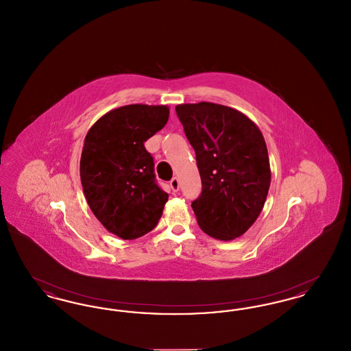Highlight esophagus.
<instances>
[{
	"mask_svg": "<svg viewBox=\"0 0 351 351\" xmlns=\"http://www.w3.org/2000/svg\"><path fill=\"white\" fill-rule=\"evenodd\" d=\"M169 186L173 192H178L179 188H180V183H179V179L178 178H173L171 182H169Z\"/></svg>",
	"mask_w": 351,
	"mask_h": 351,
	"instance_id": "34e87169",
	"label": "esophagus"
}]
</instances>
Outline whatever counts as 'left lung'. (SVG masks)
Segmentation results:
<instances>
[{"label": "left lung", "mask_w": 351, "mask_h": 351, "mask_svg": "<svg viewBox=\"0 0 351 351\" xmlns=\"http://www.w3.org/2000/svg\"><path fill=\"white\" fill-rule=\"evenodd\" d=\"M200 172L192 209L202 232L230 241L261 215L271 183L267 146L258 126L233 108L183 104L175 108Z\"/></svg>", "instance_id": "obj_1"}]
</instances>
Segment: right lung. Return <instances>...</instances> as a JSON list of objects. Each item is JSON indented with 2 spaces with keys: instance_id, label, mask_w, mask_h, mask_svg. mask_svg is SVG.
Masks as SVG:
<instances>
[{
  "instance_id": "1",
  "label": "right lung",
  "mask_w": 351,
  "mask_h": 351,
  "mask_svg": "<svg viewBox=\"0 0 351 351\" xmlns=\"http://www.w3.org/2000/svg\"><path fill=\"white\" fill-rule=\"evenodd\" d=\"M165 105H126L89 129L80 159L84 195L105 229L122 239L151 232L162 217L166 193L155 179L145 142L167 123Z\"/></svg>"
}]
</instances>
